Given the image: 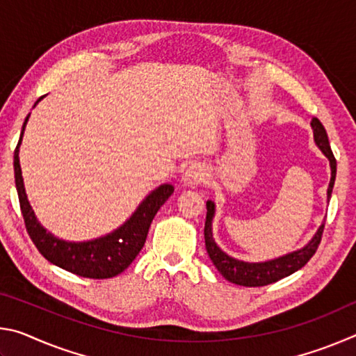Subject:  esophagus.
I'll use <instances>...</instances> for the list:
<instances>
[{"label": "esophagus", "instance_id": "esophagus-1", "mask_svg": "<svg viewBox=\"0 0 356 356\" xmlns=\"http://www.w3.org/2000/svg\"><path fill=\"white\" fill-rule=\"evenodd\" d=\"M206 170H204V166L201 165H190L186 170L184 171V176H182V184L185 186H195V185H200L201 182L206 180Z\"/></svg>", "mask_w": 356, "mask_h": 356}]
</instances>
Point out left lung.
Here are the masks:
<instances>
[{
    "mask_svg": "<svg viewBox=\"0 0 356 356\" xmlns=\"http://www.w3.org/2000/svg\"><path fill=\"white\" fill-rule=\"evenodd\" d=\"M311 127H312V134H314L316 146L322 150V154L327 156L330 161L331 179L327 190V201H330L331 191H333V186H334V179H336V159L333 152H331L327 130H325L321 120L317 118H312ZM206 206H207V216H206V226H204L206 250L209 252V257L212 259L216 270H218V272L225 276L227 281L234 282V284L246 286V287H259V286L272 284V282L286 278V276L295 273L301 267H305L309 259L314 256L317 246L321 243L325 222H322V225L318 226L317 232L312 236V238L303 246V248L295 250L292 252H287L284 256L270 259V261H264V262L240 261V259L229 256L227 252L222 251L220 246L216 245L213 238V232H212L215 202L207 201Z\"/></svg>",
    "mask_w": 356,
    "mask_h": 356,
    "instance_id": "1",
    "label": "left lung"
}]
</instances>
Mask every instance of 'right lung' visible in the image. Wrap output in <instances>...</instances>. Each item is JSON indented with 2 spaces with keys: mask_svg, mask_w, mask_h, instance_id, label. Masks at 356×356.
Instances as JSON below:
<instances>
[{
  "mask_svg": "<svg viewBox=\"0 0 356 356\" xmlns=\"http://www.w3.org/2000/svg\"><path fill=\"white\" fill-rule=\"evenodd\" d=\"M45 95L35 102L34 106L44 99ZM29 114L23 122L19 144H17L14 152V171H15V186L19 193L20 209L23 220H25L26 231L29 237L35 245V248L44 256L47 261L58 265L70 273H75L83 278L92 280H105L113 278L122 273L129 265L135 261L138 252L141 251L146 242L150 222H152L155 213L163 206L168 197L174 193V186L171 184H163L156 186L149 195L144 197L140 206L131 213L130 218L120 225L113 232L106 234L86 242H69L63 240L40 225L38 216H35L31 204L28 201L25 184L22 177L20 168V144L25 134L26 122Z\"/></svg>",
  "mask_w": 356,
  "mask_h": 356,
  "instance_id": "obj_1",
  "label": "right lung"
}]
</instances>
